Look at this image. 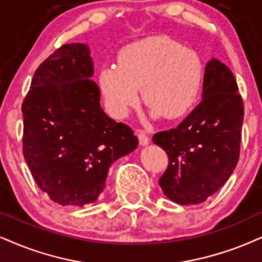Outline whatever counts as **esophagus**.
<instances>
[{
    "mask_svg": "<svg viewBox=\"0 0 262 262\" xmlns=\"http://www.w3.org/2000/svg\"><path fill=\"white\" fill-rule=\"evenodd\" d=\"M137 137L139 139V144H140L141 146H145V145H147L148 141H150V139H148L147 134L145 133L144 130L137 132Z\"/></svg>",
    "mask_w": 262,
    "mask_h": 262,
    "instance_id": "1",
    "label": "esophagus"
}]
</instances>
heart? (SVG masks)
Wrapping results in <instances>:
<instances>
[{"label":"heart","instance_id":"b5f03b06","mask_svg":"<svg viewBox=\"0 0 262 262\" xmlns=\"http://www.w3.org/2000/svg\"><path fill=\"white\" fill-rule=\"evenodd\" d=\"M117 66L99 75V87L108 112L122 118L140 100L152 116L183 117L198 101L204 82V62L196 49L167 36H152L132 43L118 55Z\"/></svg>","mask_w":262,"mask_h":262}]
</instances>
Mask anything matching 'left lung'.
Segmentation results:
<instances>
[{
    "mask_svg": "<svg viewBox=\"0 0 262 262\" xmlns=\"http://www.w3.org/2000/svg\"><path fill=\"white\" fill-rule=\"evenodd\" d=\"M237 91L230 69L211 59L205 66L202 101L177 128L152 138L169 158L160 186L175 203H202L233 173L239 160L244 117Z\"/></svg>",
    "mask_w": 262,
    "mask_h": 262,
    "instance_id": "obj_1",
    "label": "left lung"
}]
</instances>
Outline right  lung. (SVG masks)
I'll use <instances>...</instances> for the list:
<instances>
[{
    "mask_svg": "<svg viewBox=\"0 0 262 262\" xmlns=\"http://www.w3.org/2000/svg\"><path fill=\"white\" fill-rule=\"evenodd\" d=\"M93 74L88 46L64 45L38 66L23 101L24 158L60 205L97 201L110 165L138 146L132 128L102 111Z\"/></svg>",
    "mask_w": 262,
    "mask_h": 262,
    "instance_id": "1",
    "label": "right lung"
}]
</instances>
